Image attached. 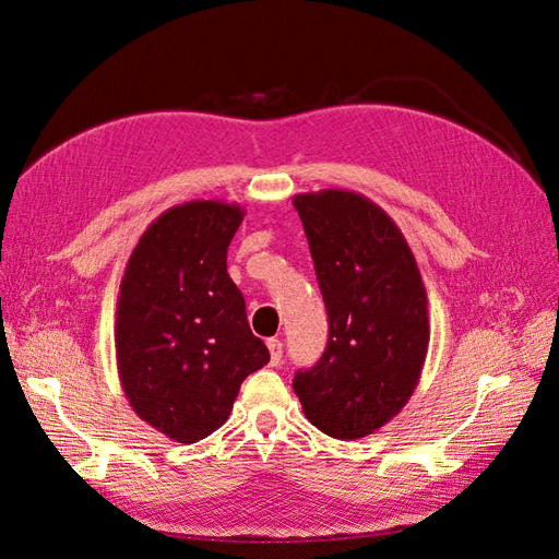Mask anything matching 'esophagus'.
<instances>
[{
  "label": "esophagus",
  "mask_w": 559,
  "mask_h": 559,
  "mask_svg": "<svg viewBox=\"0 0 559 559\" xmlns=\"http://www.w3.org/2000/svg\"><path fill=\"white\" fill-rule=\"evenodd\" d=\"M266 347H269V357H272V364H281V357H283V343L278 338H269L266 341Z\"/></svg>",
  "instance_id": "34e87169"
}]
</instances>
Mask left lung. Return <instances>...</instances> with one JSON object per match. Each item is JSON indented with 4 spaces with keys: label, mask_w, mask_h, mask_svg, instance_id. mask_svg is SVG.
Wrapping results in <instances>:
<instances>
[{
    "label": "left lung",
    "mask_w": 559,
    "mask_h": 559,
    "mask_svg": "<svg viewBox=\"0 0 559 559\" xmlns=\"http://www.w3.org/2000/svg\"><path fill=\"white\" fill-rule=\"evenodd\" d=\"M329 316L324 355L293 380L324 436L359 440L405 407L428 353V299L412 248L361 193L295 195Z\"/></svg>",
    "instance_id": "8db88e82"
}]
</instances>
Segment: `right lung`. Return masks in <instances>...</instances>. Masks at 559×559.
Instances as JSON below:
<instances>
[{"instance_id": "1", "label": "right lung", "mask_w": 559, "mask_h": 559, "mask_svg": "<svg viewBox=\"0 0 559 559\" xmlns=\"http://www.w3.org/2000/svg\"><path fill=\"white\" fill-rule=\"evenodd\" d=\"M243 214L223 200L170 206L142 233L121 276L115 349L123 396L181 444L221 428L241 382L269 361L227 274Z\"/></svg>"}]
</instances>
